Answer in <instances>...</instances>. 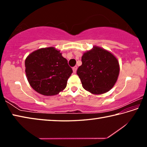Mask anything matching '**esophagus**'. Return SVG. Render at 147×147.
Wrapping results in <instances>:
<instances>
[{
  "instance_id": "esophagus-1",
  "label": "esophagus",
  "mask_w": 147,
  "mask_h": 147,
  "mask_svg": "<svg viewBox=\"0 0 147 147\" xmlns=\"http://www.w3.org/2000/svg\"><path fill=\"white\" fill-rule=\"evenodd\" d=\"M73 73L75 74L76 73V71H77V66H75L73 68Z\"/></svg>"
}]
</instances>
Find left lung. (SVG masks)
Segmentation results:
<instances>
[{"mask_svg": "<svg viewBox=\"0 0 147 147\" xmlns=\"http://www.w3.org/2000/svg\"><path fill=\"white\" fill-rule=\"evenodd\" d=\"M77 70L82 87L94 94L109 91L117 80L120 67L118 59L110 52L100 47L85 52Z\"/></svg>", "mask_w": 147, "mask_h": 147, "instance_id": "left-lung-1", "label": "left lung"}]
</instances>
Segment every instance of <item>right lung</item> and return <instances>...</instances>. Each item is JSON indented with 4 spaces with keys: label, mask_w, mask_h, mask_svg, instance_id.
Here are the masks:
<instances>
[{
    "label": "right lung",
    "mask_w": 147,
    "mask_h": 147,
    "mask_svg": "<svg viewBox=\"0 0 147 147\" xmlns=\"http://www.w3.org/2000/svg\"><path fill=\"white\" fill-rule=\"evenodd\" d=\"M25 73L35 91L45 96H53L66 88L73 70L60 51L51 47L36 50L26 57Z\"/></svg>",
    "instance_id": "1"
}]
</instances>
